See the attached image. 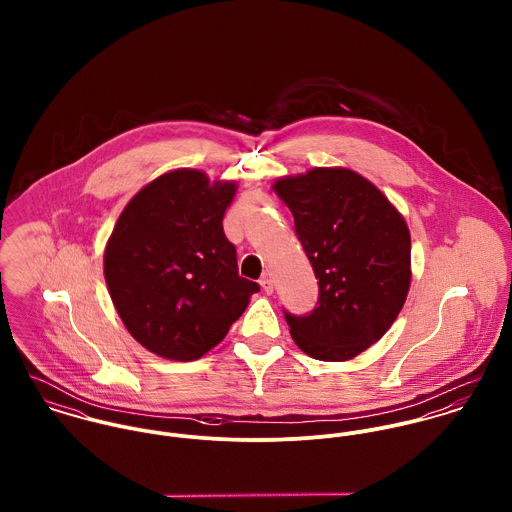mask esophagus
Returning a JSON list of instances; mask_svg holds the SVG:
<instances>
[{
	"mask_svg": "<svg viewBox=\"0 0 512 512\" xmlns=\"http://www.w3.org/2000/svg\"><path fill=\"white\" fill-rule=\"evenodd\" d=\"M260 286H262V290H264V292L268 293V295H270V293L274 292V284H272V280H270V278H268V276H264V278H262V280H260Z\"/></svg>",
	"mask_w": 512,
	"mask_h": 512,
	"instance_id": "esophagus-1",
	"label": "esophagus"
}]
</instances>
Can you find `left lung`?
Segmentation results:
<instances>
[{
	"label": "left lung",
	"instance_id": "obj_1",
	"mask_svg": "<svg viewBox=\"0 0 512 512\" xmlns=\"http://www.w3.org/2000/svg\"><path fill=\"white\" fill-rule=\"evenodd\" d=\"M319 280L317 307L284 311L295 345L317 361H349L374 345L410 290V230L363 175L315 167L274 183Z\"/></svg>",
	"mask_w": 512,
	"mask_h": 512
}]
</instances>
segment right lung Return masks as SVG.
I'll return each mask as SVG.
<instances>
[{"label": "right lung", "instance_id": "add662e5", "mask_svg": "<svg viewBox=\"0 0 512 512\" xmlns=\"http://www.w3.org/2000/svg\"><path fill=\"white\" fill-rule=\"evenodd\" d=\"M234 193V181L169 171L126 205L106 244L114 307L132 337L163 359H201L260 292L238 276L236 248L222 230Z\"/></svg>", "mask_w": 512, "mask_h": 512}]
</instances>
